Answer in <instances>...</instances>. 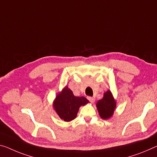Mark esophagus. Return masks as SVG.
I'll return each instance as SVG.
<instances>
[{
    "label": "esophagus",
    "mask_w": 157,
    "mask_h": 157,
    "mask_svg": "<svg viewBox=\"0 0 157 157\" xmlns=\"http://www.w3.org/2000/svg\"><path fill=\"white\" fill-rule=\"evenodd\" d=\"M88 100L90 101V102H92V103H93L94 102H95V98H93V97H88Z\"/></svg>",
    "instance_id": "34e87169"
}]
</instances>
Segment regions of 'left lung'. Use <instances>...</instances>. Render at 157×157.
I'll return each mask as SVG.
<instances>
[{
  "instance_id": "8db88e82",
  "label": "left lung",
  "mask_w": 157,
  "mask_h": 157,
  "mask_svg": "<svg viewBox=\"0 0 157 157\" xmlns=\"http://www.w3.org/2000/svg\"><path fill=\"white\" fill-rule=\"evenodd\" d=\"M96 107L102 119L107 120L112 117L117 107V102L109 90L104 93L103 98L97 102Z\"/></svg>"
}]
</instances>
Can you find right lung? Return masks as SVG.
Instances as JSON below:
<instances>
[{"label": "right lung", "mask_w": 157, "mask_h": 157, "mask_svg": "<svg viewBox=\"0 0 157 157\" xmlns=\"http://www.w3.org/2000/svg\"><path fill=\"white\" fill-rule=\"evenodd\" d=\"M89 101L84 97H76L66 86L53 101V109L62 120L69 122L76 117L79 108Z\"/></svg>", "instance_id": "right-lung-1"}]
</instances>
